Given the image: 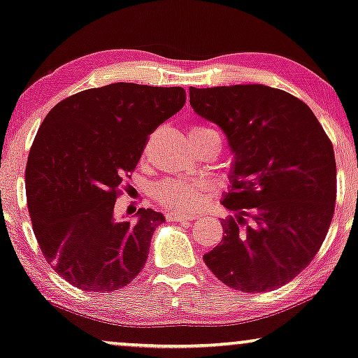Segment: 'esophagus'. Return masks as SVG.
Returning a JSON list of instances; mask_svg holds the SVG:
<instances>
[{"instance_id": "34e87169", "label": "esophagus", "mask_w": 358, "mask_h": 358, "mask_svg": "<svg viewBox=\"0 0 358 358\" xmlns=\"http://www.w3.org/2000/svg\"><path fill=\"white\" fill-rule=\"evenodd\" d=\"M198 217L196 214H188V213H170L167 214V220L170 222H188V220H193Z\"/></svg>"}]
</instances>
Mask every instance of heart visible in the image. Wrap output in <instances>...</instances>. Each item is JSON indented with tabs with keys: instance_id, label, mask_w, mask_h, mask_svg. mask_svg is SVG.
Here are the masks:
<instances>
[{
	"instance_id": "heart-1",
	"label": "heart",
	"mask_w": 358,
	"mask_h": 358,
	"mask_svg": "<svg viewBox=\"0 0 358 358\" xmlns=\"http://www.w3.org/2000/svg\"><path fill=\"white\" fill-rule=\"evenodd\" d=\"M206 131L210 129L201 127L191 128L189 138L203 134ZM206 188H208V185L201 180H167L155 188V198L165 208L183 210L198 206L203 199Z\"/></svg>"
}]
</instances>
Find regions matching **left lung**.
I'll return each mask as SVG.
<instances>
[{
  "label": "left lung",
  "mask_w": 358,
  "mask_h": 358,
  "mask_svg": "<svg viewBox=\"0 0 358 358\" xmlns=\"http://www.w3.org/2000/svg\"><path fill=\"white\" fill-rule=\"evenodd\" d=\"M189 105L217 124L234 154L222 204L235 217L204 263L225 285L269 292L311 263L336 203L334 149L308 105L263 84L189 89ZM250 213L248 226L243 215Z\"/></svg>",
  "instance_id": "left-lung-1"
}]
</instances>
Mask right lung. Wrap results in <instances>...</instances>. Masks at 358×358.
<instances>
[{"mask_svg":"<svg viewBox=\"0 0 358 358\" xmlns=\"http://www.w3.org/2000/svg\"><path fill=\"white\" fill-rule=\"evenodd\" d=\"M185 102L183 87L115 83L74 94L45 117L27 160V204L42 253L69 284L107 294L144 268L165 217L139 209L134 222L118 220L115 201L148 136Z\"/></svg>","mask_w":358,"mask_h":358,"instance_id":"right-lung-1","label":"right lung"}]
</instances>
